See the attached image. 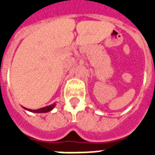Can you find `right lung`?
<instances>
[{
    "mask_svg": "<svg viewBox=\"0 0 155 155\" xmlns=\"http://www.w3.org/2000/svg\"><path fill=\"white\" fill-rule=\"evenodd\" d=\"M55 106V104H52L51 105H48V106H45V107L41 108V109H38V110H28V109H26L25 108V110H27L31 111V112H34V113H46V112H49V111L52 110L53 109Z\"/></svg>",
    "mask_w": 155,
    "mask_h": 155,
    "instance_id": "obj_1",
    "label": "right lung"
}]
</instances>
